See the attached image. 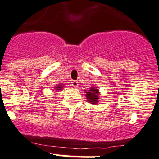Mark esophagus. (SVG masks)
I'll use <instances>...</instances> for the list:
<instances>
[{
	"instance_id": "esophagus-1",
	"label": "esophagus",
	"mask_w": 159,
	"mask_h": 159,
	"mask_svg": "<svg viewBox=\"0 0 159 159\" xmlns=\"http://www.w3.org/2000/svg\"><path fill=\"white\" fill-rule=\"evenodd\" d=\"M71 84L73 87H77L78 85H79V83H78V81H76V80H73L71 83Z\"/></svg>"
}]
</instances>
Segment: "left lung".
Returning a JSON list of instances; mask_svg holds the SVG:
<instances>
[{"label":"left lung","mask_w":159,"mask_h":159,"mask_svg":"<svg viewBox=\"0 0 159 159\" xmlns=\"http://www.w3.org/2000/svg\"><path fill=\"white\" fill-rule=\"evenodd\" d=\"M86 91V100L92 104H97L99 101V89L97 87H90Z\"/></svg>","instance_id":"obj_1"}]
</instances>
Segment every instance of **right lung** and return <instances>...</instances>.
<instances>
[{"label": "right lung", "instance_id": "right-lung-1", "mask_svg": "<svg viewBox=\"0 0 159 159\" xmlns=\"http://www.w3.org/2000/svg\"><path fill=\"white\" fill-rule=\"evenodd\" d=\"M62 87H63V85L60 84V85H59V86H56V87H55V89H56V90H60Z\"/></svg>", "mask_w": 159, "mask_h": 159}]
</instances>
